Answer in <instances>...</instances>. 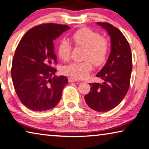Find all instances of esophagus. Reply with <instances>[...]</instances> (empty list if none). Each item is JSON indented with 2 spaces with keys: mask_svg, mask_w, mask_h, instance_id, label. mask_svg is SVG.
I'll list each match as a JSON object with an SVG mask.
<instances>
[{
  "mask_svg": "<svg viewBox=\"0 0 149 149\" xmlns=\"http://www.w3.org/2000/svg\"><path fill=\"white\" fill-rule=\"evenodd\" d=\"M77 81H78V79H74V78H73V77H70V78H69V82H77Z\"/></svg>",
  "mask_w": 149,
  "mask_h": 149,
  "instance_id": "1",
  "label": "esophagus"
}]
</instances>
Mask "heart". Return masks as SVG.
<instances>
[{"label": "heart", "mask_w": 149, "mask_h": 149, "mask_svg": "<svg viewBox=\"0 0 149 149\" xmlns=\"http://www.w3.org/2000/svg\"><path fill=\"white\" fill-rule=\"evenodd\" d=\"M71 40L77 47L84 48L83 62H74L63 67V73L77 79L86 77L92 70V63L100 66L106 62L108 54V41L98 33L89 28L77 30L71 36ZM71 45L63 40L58 46V55L63 61H68L70 57Z\"/></svg>", "instance_id": "1"}]
</instances>
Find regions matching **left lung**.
Wrapping results in <instances>:
<instances>
[{
	"label": "left lung",
	"mask_w": 149,
	"mask_h": 149,
	"mask_svg": "<svg viewBox=\"0 0 149 149\" xmlns=\"http://www.w3.org/2000/svg\"><path fill=\"white\" fill-rule=\"evenodd\" d=\"M111 38V52L104 67L96 74L102 83H90L91 89L84 99L95 111L111 110L120 104L130 88L132 54L127 40L121 31L106 22H97Z\"/></svg>",
	"instance_id": "obj_1"
}]
</instances>
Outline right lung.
<instances>
[{
  "mask_svg": "<svg viewBox=\"0 0 149 149\" xmlns=\"http://www.w3.org/2000/svg\"><path fill=\"white\" fill-rule=\"evenodd\" d=\"M69 29L67 25L41 24L27 31L17 46L12 79L19 100L31 110H48L60 101L68 79L65 76L52 78L57 62L53 41Z\"/></svg>",
  "mask_w": 149,
  "mask_h": 149,
  "instance_id": "right-lung-1",
  "label": "right lung"
}]
</instances>
